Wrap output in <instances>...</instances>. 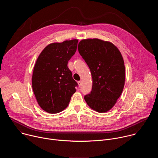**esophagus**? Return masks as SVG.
Instances as JSON below:
<instances>
[{
    "label": "esophagus",
    "instance_id": "obj_1",
    "mask_svg": "<svg viewBox=\"0 0 158 158\" xmlns=\"http://www.w3.org/2000/svg\"><path fill=\"white\" fill-rule=\"evenodd\" d=\"M77 84H78V85L80 87L81 85H82V81H79L77 82Z\"/></svg>",
    "mask_w": 158,
    "mask_h": 158
}]
</instances>
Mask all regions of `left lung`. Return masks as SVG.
<instances>
[{
	"mask_svg": "<svg viewBox=\"0 0 158 158\" xmlns=\"http://www.w3.org/2000/svg\"><path fill=\"white\" fill-rule=\"evenodd\" d=\"M78 51L93 78L92 91L84 99L93 110L107 112L115 105L124 89L125 66L123 56L113 44L99 39L81 40Z\"/></svg>",
	"mask_w": 158,
	"mask_h": 158,
	"instance_id": "left-lung-1",
	"label": "left lung"
}]
</instances>
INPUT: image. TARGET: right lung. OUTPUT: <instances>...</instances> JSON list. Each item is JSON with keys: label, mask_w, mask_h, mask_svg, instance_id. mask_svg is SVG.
<instances>
[{"label": "right lung", "mask_w": 158, "mask_h": 158, "mask_svg": "<svg viewBox=\"0 0 158 158\" xmlns=\"http://www.w3.org/2000/svg\"><path fill=\"white\" fill-rule=\"evenodd\" d=\"M78 40L49 44L39 56L32 77V89L39 106L51 114L62 111L69 105L78 85L67 67L75 54Z\"/></svg>", "instance_id": "right-lung-1"}]
</instances>
